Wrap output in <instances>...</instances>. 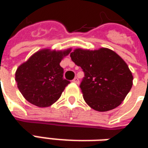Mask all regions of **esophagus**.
Segmentation results:
<instances>
[{
  "label": "esophagus",
  "mask_w": 148,
  "mask_h": 148,
  "mask_svg": "<svg viewBox=\"0 0 148 148\" xmlns=\"http://www.w3.org/2000/svg\"><path fill=\"white\" fill-rule=\"evenodd\" d=\"M73 82H74V83L78 84V83H79V79H78L77 77H74V80H73Z\"/></svg>",
  "instance_id": "1"
}]
</instances>
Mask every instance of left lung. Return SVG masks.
I'll return each mask as SVG.
<instances>
[{"label": "left lung", "instance_id": "left-lung-1", "mask_svg": "<svg viewBox=\"0 0 148 148\" xmlns=\"http://www.w3.org/2000/svg\"><path fill=\"white\" fill-rule=\"evenodd\" d=\"M85 77L80 84L83 98L94 110L106 112L121 104L132 86L133 76L121 56L108 48L75 49L71 53Z\"/></svg>", "mask_w": 148, "mask_h": 148}]
</instances>
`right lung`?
I'll use <instances>...</instances> for the list:
<instances>
[{"label": "right lung", "instance_id": "add662e5", "mask_svg": "<svg viewBox=\"0 0 148 148\" xmlns=\"http://www.w3.org/2000/svg\"><path fill=\"white\" fill-rule=\"evenodd\" d=\"M71 51V48L58 51L43 49L36 52L17 68L15 80L28 102L43 108L58 101L70 83L63 78L64 71L59 63Z\"/></svg>", "mask_w": 148, "mask_h": 148}]
</instances>
